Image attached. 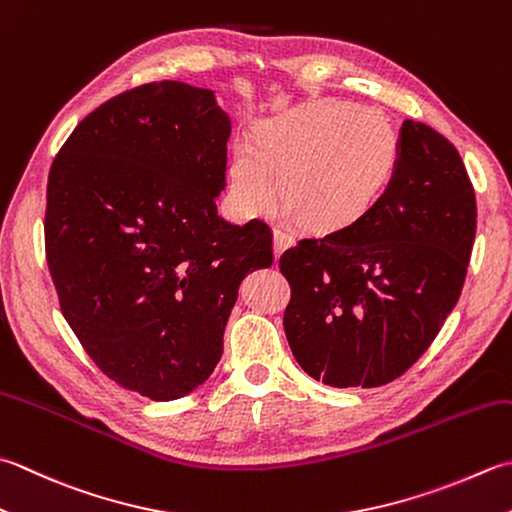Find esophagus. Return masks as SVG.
<instances>
[{
	"label": "esophagus",
	"instance_id": "34e87169",
	"mask_svg": "<svg viewBox=\"0 0 512 512\" xmlns=\"http://www.w3.org/2000/svg\"><path fill=\"white\" fill-rule=\"evenodd\" d=\"M273 248H275V257H279V255H282V250L286 248V246H290V242H293V237H290L288 233H284V230H275V233H273Z\"/></svg>",
	"mask_w": 512,
	"mask_h": 512
}]
</instances>
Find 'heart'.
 Wrapping results in <instances>:
<instances>
[{
  "mask_svg": "<svg viewBox=\"0 0 512 512\" xmlns=\"http://www.w3.org/2000/svg\"><path fill=\"white\" fill-rule=\"evenodd\" d=\"M397 144L384 119L353 106L282 119L239 144L230 197L246 217L262 215L279 193L286 213L310 228L342 230L377 204L395 168Z\"/></svg>",
  "mask_w": 512,
  "mask_h": 512,
  "instance_id": "1",
  "label": "heart"
}]
</instances>
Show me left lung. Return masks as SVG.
I'll use <instances>...</instances> for the list:
<instances>
[{"mask_svg":"<svg viewBox=\"0 0 512 512\" xmlns=\"http://www.w3.org/2000/svg\"><path fill=\"white\" fill-rule=\"evenodd\" d=\"M475 228V190L457 148L406 119L377 204L353 226L306 237L279 259L297 364L335 388H375L404 375L457 304Z\"/></svg>","mask_w":512,"mask_h":512,"instance_id":"left-lung-1","label":"left lung"}]
</instances>
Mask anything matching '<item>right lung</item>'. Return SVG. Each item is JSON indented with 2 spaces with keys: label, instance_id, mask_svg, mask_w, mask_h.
<instances>
[{
  "label": "right lung",
  "instance_id": "1",
  "mask_svg": "<svg viewBox=\"0 0 512 512\" xmlns=\"http://www.w3.org/2000/svg\"><path fill=\"white\" fill-rule=\"evenodd\" d=\"M228 137L213 90L153 82L84 117L48 173L46 262L66 322L106 377L155 402L206 382L239 284L273 264L264 222L217 215Z\"/></svg>",
  "mask_w": 512,
  "mask_h": 512
}]
</instances>
